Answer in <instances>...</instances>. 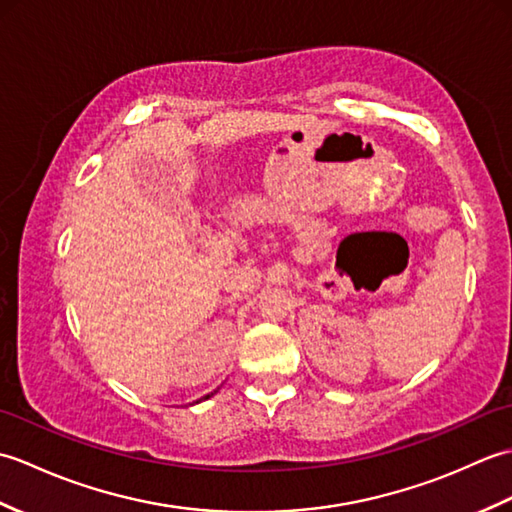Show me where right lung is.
Here are the masks:
<instances>
[{
	"mask_svg": "<svg viewBox=\"0 0 512 512\" xmlns=\"http://www.w3.org/2000/svg\"><path fill=\"white\" fill-rule=\"evenodd\" d=\"M215 391H217V389H215ZM215 391H211V394H209V396H204V398H211V396H213V394H215Z\"/></svg>",
	"mask_w": 512,
	"mask_h": 512,
	"instance_id": "right-lung-1",
	"label": "right lung"
}]
</instances>
